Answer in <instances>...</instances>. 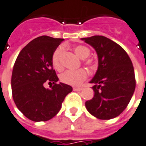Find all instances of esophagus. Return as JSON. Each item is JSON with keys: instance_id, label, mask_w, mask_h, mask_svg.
Instances as JSON below:
<instances>
[{"instance_id": "34e87169", "label": "esophagus", "mask_w": 146, "mask_h": 146, "mask_svg": "<svg viewBox=\"0 0 146 146\" xmlns=\"http://www.w3.org/2000/svg\"><path fill=\"white\" fill-rule=\"evenodd\" d=\"M83 89V88L81 87H75L73 88V90L74 91H76V92H78V91H81Z\"/></svg>"}]
</instances>
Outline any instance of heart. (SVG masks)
Segmentation results:
<instances>
[{
  "mask_svg": "<svg viewBox=\"0 0 146 146\" xmlns=\"http://www.w3.org/2000/svg\"><path fill=\"white\" fill-rule=\"evenodd\" d=\"M74 51L80 58L84 59L88 58L90 54V50L88 47L83 46V45H78L74 47ZM62 52V49L61 47H58L54 51L51 57V64L52 66L57 70H60L62 69V64L60 62V57ZM84 64L90 69H94L96 67V64L92 59H87L84 61ZM88 73L83 69L73 71V70H67L66 72L61 74L60 80L62 83L72 86L79 85L81 82L87 78Z\"/></svg>",
  "mask_w": 146,
  "mask_h": 146,
  "instance_id": "obj_1",
  "label": "heart"
}]
</instances>
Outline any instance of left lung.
<instances>
[{"label": "left lung", "instance_id": "obj_1", "mask_svg": "<svg viewBox=\"0 0 146 146\" xmlns=\"http://www.w3.org/2000/svg\"><path fill=\"white\" fill-rule=\"evenodd\" d=\"M97 53L98 69L90 83L93 98L85 102L91 115L103 120L114 119L126 109L135 90L132 62L124 49L102 35L81 38Z\"/></svg>", "mask_w": 146, "mask_h": 146}]
</instances>
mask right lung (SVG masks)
Instances as JSON below:
<instances>
[{"label":"right lung","mask_w":146,"mask_h":146,"mask_svg":"<svg viewBox=\"0 0 146 146\" xmlns=\"http://www.w3.org/2000/svg\"><path fill=\"white\" fill-rule=\"evenodd\" d=\"M63 38L42 35L35 38L20 52L12 74V92L17 108L27 119L45 122L58 113L62 104L73 88L57 84L58 77L53 69L51 57ZM53 83L50 90L43 84Z\"/></svg>","instance_id":"add662e5"}]
</instances>
